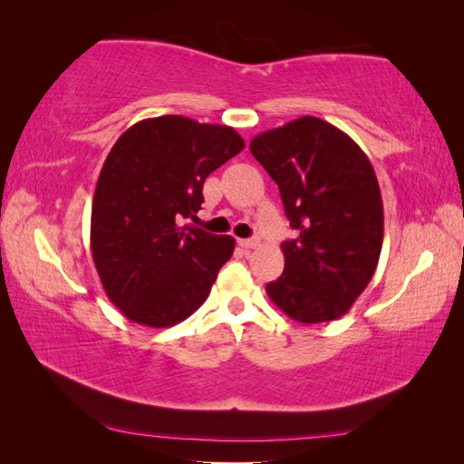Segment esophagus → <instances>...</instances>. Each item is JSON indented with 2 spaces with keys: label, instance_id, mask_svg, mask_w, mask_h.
<instances>
[{
  "label": "esophagus",
  "instance_id": "34e87169",
  "mask_svg": "<svg viewBox=\"0 0 464 464\" xmlns=\"http://www.w3.org/2000/svg\"><path fill=\"white\" fill-rule=\"evenodd\" d=\"M238 244L242 246V248L250 250V248H256V246L260 244V240H258V238H240V240H238Z\"/></svg>",
  "mask_w": 464,
  "mask_h": 464
}]
</instances>
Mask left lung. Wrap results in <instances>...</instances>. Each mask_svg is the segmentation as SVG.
I'll return each instance as SVG.
<instances>
[{"mask_svg":"<svg viewBox=\"0 0 464 464\" xmlns=\"http://www.w3.org/2000/svg\"><path fill=\"white\" fill-rule=\"evenodd\" d=\"M254 159L276 180L295 238L266 294L300 324L339 319L372 282L383 246V202L367 154L343 130L300 117L260 132Z\"/></svg>","mask_w":464,"mask_h":464,"instance_id":"1","label":"left lung"}]
</instances>
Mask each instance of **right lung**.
Wrapping results in <instances>:
<instances>
[{"instance_id": "obj_1", "label": "right lung", "mask_w": 464, "mask_h": 464, "mask_svg": "<svg viewBox=\"0 0 464 464\" xmlns=\"http://www.w3.org/2000/svg\"><path fill=\"white\" fill-rule=\"evenodd\" d=\"M242 149L232 127L180 115L139 121L112 145L92 197L91 252L130 322L170 327L206 302L236 242L182 220L200 210L206 177Z\"/></svg>"}]
</instances>
